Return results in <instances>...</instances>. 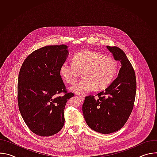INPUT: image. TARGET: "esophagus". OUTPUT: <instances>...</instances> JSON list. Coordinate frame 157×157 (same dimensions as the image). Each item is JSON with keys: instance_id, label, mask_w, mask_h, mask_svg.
<instances>
[{"instance_id": "34e87169", "label": "esophagus", "mask_w": 157, "mask_h": 157, "mask_svg": "<svg viewBox=\"0 0 157 157\" xmlns=\"http://www.w3.org/2000/svg\"><path fill=\"white\" fill-rule=\"evenodd\" d=\"M78 97L79 98V99H80V100H81V101H84V98L83 96H79Z\"/></svg>"}]
</instances>
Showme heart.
<instances>
[{
    "instance_id": "heart-1",
    "label": "heart",
    "mask_w": 157,
    "mask_h": 157,
    "mask_svg": "<svg viewBox=\"0 0 157 157\" xmlns=\"http://www.w3.org/2000/svg\"><path fill=\"white\" fill-rule=\"evenodd\" d=\"M117 72L116 61L111 56L94 52L81 51L75 54L72 63L66 61L59 68V74L68 84L76 82L82 73L83 79L73 86L71 90L78 94L93 91H101L108 87Z\"/></svg>"
}]
</instances>
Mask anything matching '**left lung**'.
Returning <instances> with one entry per match:
<instances>
[{
    "label": "left lung",
    "instance_id": "1",
    "mask_svg": "<svg viewBox=\"0 0 157 157\" xmlns=\"http://www.w3.org/2000/svg\"><path fill=\"white\" fill-rule=\"evenodd\" d=\"M114 59L121 61L117 78L105 89L87 96L82 104V113L87 125L94 131L109 134L118 131L126 123L133 107L136 93V78L125 53L117 47L107 46Z\"/></svg>",
    "mask_w": 157,
    "mask_h": 157
}]
</instances>
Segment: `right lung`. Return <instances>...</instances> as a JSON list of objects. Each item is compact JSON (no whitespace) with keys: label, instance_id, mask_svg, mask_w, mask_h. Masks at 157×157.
Returning a JSON list of instances; mask_svg holds the SVG:
<instances>
[{"label":"right lung","instance_id":"1","mask_svg":"<svg viewBox=\"0 0 157 157\" xmlns=\"http://www.w3.org/2000/svg\"><path fill=\"white\" fill-rule=\"evenodd\" d=\"M68 46L50 45L29 55L18 75L17 99L20 113L36 135L49 137L59 132L64 124V107L74 96L68 93L59 74L66 60ZM64 92L63 97H56Z\"/></svg>","mask_w":157,"mask_h":157}]
</instances>
